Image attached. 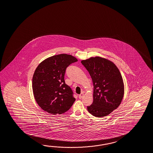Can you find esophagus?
I'll return each mask as SVG.
<instances>
[{
    "mask_svg": "<svg viewBox=\"0 0 153 153\" xmlns=\"http://www.w3.org/2000/svg\"><path fill=\"white\" fill-rule=\"evenodd\" d=\"M83 96V93L82 92L81 94H79V99H82Z\"/></svg>",
    "mask_w": 153,
    "mask_h": 153,
    "instance_id": "esophagus-1",
    "label": "esophagus"
}]
</instances>
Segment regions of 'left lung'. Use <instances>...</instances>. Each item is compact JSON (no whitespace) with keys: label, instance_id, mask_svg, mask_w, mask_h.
Masks as SVG:
<instances>
[{"label":"left lung","instance_id":"1","mask_svg":"<svg viewBox=\"0 0 153 153\" xmlns=\"http://www.w3.org/2000/svg\"><path fill=\"white\" fill-rule=\"evenodd\" d=\"M81 63L91 76L94 85L93 103L87 110L95 117L108 116L119 106L123 98L124 86L115 65L105 58L95 57Z\"/></svg>","mask_w":153,"mask_h":153}]
</instances>
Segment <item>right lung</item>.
I'll list each match as a JSON object with an SVG mask.
<instances>
[{
	"mask_svg": "<svg viewBox=\"0 0 153 153\" xmlns=\"http://www.w3.org/2000/svg\"><path fill=\"white\" fill-rule=\"evenodd\" d=\"M77 61L71 55L61 54L45 59L38 66L33 74L32 88L37 103L44 111L62 114L74 103V92L64 77L67 67Z\"/></svg>",
	"mask_w": 153,
	"mask_h": 153,
	"instance_id": "right-lung-1",
	"label": "right lung"
}]
</instances>
